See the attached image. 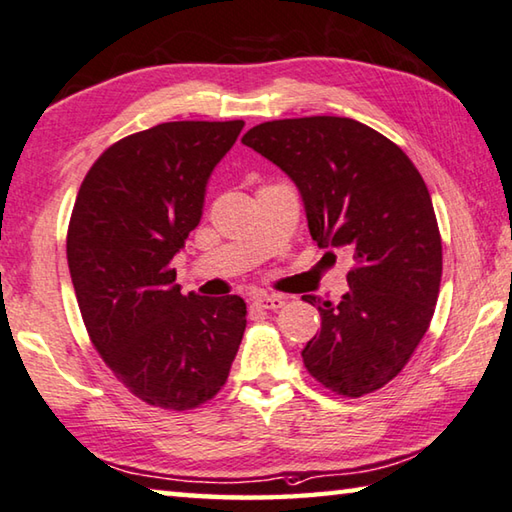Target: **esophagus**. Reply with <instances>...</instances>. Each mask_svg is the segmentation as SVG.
<instances>
[{
  "instance_id": "esophagus-1",
  "label": "esophagus",
  "mask_w": 512,
  "mask_h": 512,
  "mask_svg": "<svg viewBox=\"0 0 512 512\" xmlns=\"http://www.w3.org/2000/svg\"><path fill=\"white\" fill-rule=\"evenodd\" d=\"M285 306V297L281 294H258L251 299V308L256 310H279Z\"/></svg>"
}]
</instances>
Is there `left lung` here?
Here are the masks:
<instances>
[{
  "label": "left lung",
  "instance_id": "8db88e82",
  "mask_svg": "<svg viewBox=\"0 0 512 512\" xmlns=\"http://www.w3.org/2000/svg\"><path fill=\"white\" fill-rule=\"evenodd\" d=\"M242 143L297 184L312 240L355 263L339 303L303 297L321 315L303 364L339 396L382 389L427 333L441 288V233L418 168L384 134L346 116L267 121Z\"/></svg>",
  "mask_w": 512,
  "mask_h": 512
}]
</instances>
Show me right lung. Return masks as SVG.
<instances>
[{"instance_id": "add662e5", "label": "right lung", "mask_w": 512, "mask_h": 512, "mask_svg": "<svg viewBox=\"0 0 512 512\" xmlns=\"http://www.w3.org/2000/svg\"><path fill=\"white\" fill-rule=\"evenodd\" d=\"M245 121H173L130 134L89 168L67 261L89 339L139 400L186 411L229 378L247 326L238 294H182L170 265Z\"/></svg>"}]
</instances>
